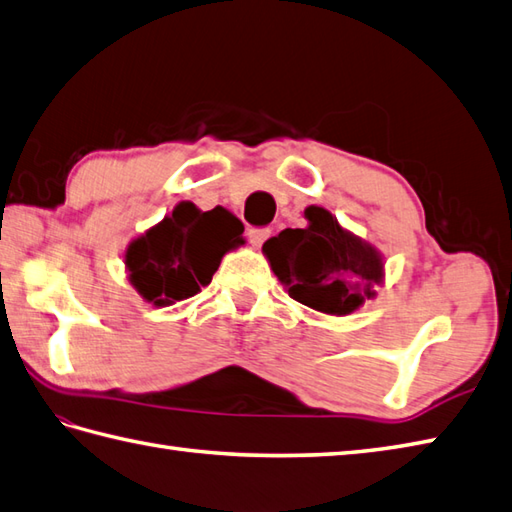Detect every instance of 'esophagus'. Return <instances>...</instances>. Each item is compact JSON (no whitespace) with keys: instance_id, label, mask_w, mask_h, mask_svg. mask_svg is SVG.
Wrapping results in <instances>:
<instances>
[{"instance_id":"esophagus-1","label":"esophagus","mask_w":512,"mask_h":512,"mask_svg":"<svg viewBox=\"0 0 512 512\" xmlns=\"http://www.w3.org/2000/svg\"><path fill=\"white\" fill-rule=\"evenodd\" d=\"M273 235V231H270V228H250L248 231V239H250V244H255V246H259V244H264L266 239Z\"/></svg>"}]
</instances>
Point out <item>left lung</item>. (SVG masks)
I'll list each match as a JSON object with an SVG mask.
<instances>
[{
  "instance_id": "obj_1",
  "label": "left lung",
  "mask_w": 512,
  "mask_h": 512,
  "mask_svg": "<svg viewBox=\"0 0 512 512\" xmlns=\"http://www.w3.org/2000/svg\"><path fill=\"white\" fill-rule=\"evenodd\" d=\"M306 228H286L264 244L288 295L325 314H350L376 295L383 262L321 206H308Z\"/></svg>"
}]
</instances>
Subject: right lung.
Segmentation results:
<instances>
[{
  "instance_id": "1",
  "label": "right lung",
  "mask_w": 512,
  "mask_h": 512,
  "mask_svg": "<svg viewBox=\"0 0 512 512\" xmlns=\"http://www.w3.org/2000/svg\"><path fill=\"white\" fill-rule=\"evenodd\" d=\"M242 233L244 224L224 206L202 213L180 202L127 248L129 279L154 306L189 299L211 284L226 250L244 242Z\"/></svg>"
}]
</instances>
